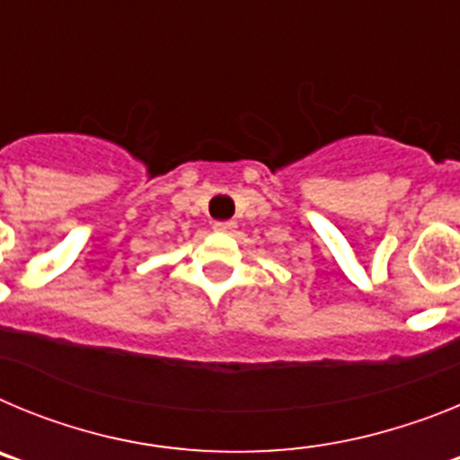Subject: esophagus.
Masks as SVG:
<instances>
[{"label": "esophagus", "mask_w": 460, "mask_h": 460, "mask_svg": "<svg viewBox=\"0 0 460 460\" xmlns=\"http://www.w3.org/2000/svg\"><path fill=\"white\" fill-rule=\"evenodd\" d=\"M234 227H237V223H234V221H217V223H214V230H217V233H233Z\"/></svg>", "instance_id": "34e87169"}]
</instances>
